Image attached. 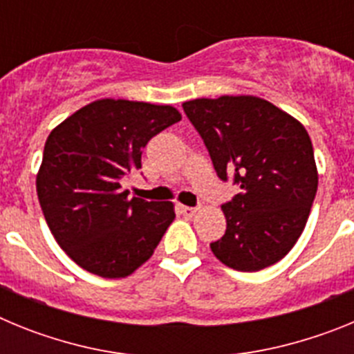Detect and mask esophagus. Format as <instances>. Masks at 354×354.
Returning a JSON list of instances; mask_svg holds the SVG:
<instances>
[{
	"instance_id": "esophagus-1",
	"label": "esophagus",
	"mask_w": 354,
	"mask_h": 354,
	"mask_svg": "<svg viewBox=\"0 0 354 354\" xmlns=\"http://www.w3.org/2000/svg\"><path fill=\"white\" fill-rule=\"evenodd\" d=\"M179 212L184 216V218H192L196 212V207H189V205H180Z\"/></svg>"
}]
</instances>
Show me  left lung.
Segmentation results:
<instances>
[{
  "label": "left lung",
  "mask_w": 354,
  "mask_h": 354,
  "mask_svg": "<svg viewBox=\"0 0 354 354\" xmlns=\"http://www.w3.org/2000/svg\"><path fill=\"white\" fill-rule=\"evenodd\" d=\"M221 180L241 187L221 205L223 237L211 250L225 266L259 271L290 252L317 193L310 136L296 118L253 95L183 104Z\"/></svg>",
  "instance_id": "obj_1"
}]
</instances>
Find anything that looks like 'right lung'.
Masks as SVG:
<instances>
[{
  "label": "right lung",
  "mask_w": 354,
  "mask_h": 354,
  "mask_svg": "<svg viewBox=\"0 0 354 354\" xmlns=\"http://www.w3.org/2000/svg\"><path fill=\"white\" fill-rule=\"evenodd\" d=\"M179 120L171 106L101 99L51 131L37 195L56 243L83 270L124 278L154 253L174 204L129 198L120 183L142 168L149 140Z\"/></svg>",
  "instance_id": "obj_1"
}]
</instances>
